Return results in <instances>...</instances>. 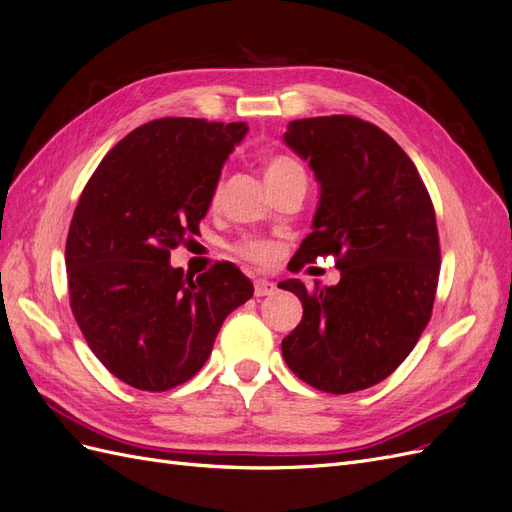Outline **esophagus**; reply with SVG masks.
<instances>
[{
    "mask_svg": "<svg viewBox=\"0 0 512 512\" xmlns=\"http://www.w3.org/2000/svg\"><path fill=\"white\" fill-rule=\"evenodd\" d=\"M254 292H256V297H271V294L277 292V286L273 282H267V280H256L254 282Z\"/></svg>",
    "mask_w": 512,
    "mask_h": 512,
    "instance_id": "obj_1",
    "label": "esophagus"
}]
</instances>
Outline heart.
I'll use <instances>...</instances> for the list:
<instances>
[{"label": "heart", "mask_w": 512, "mask_h": 512, "mask_svg": "<svg viewBox=\"0 0 512 512\" xmlns=\"http://www.w3.org/2000/svg\"><path fill=\"white\" fill-rule=\"evenodd\" d=\"M262 170H265V177H267V181H269V185H271L273 190L282 188V185L288 183L290 179L303 175L301 164L294 162L288 156H269L265 162H262ZM218 196H220V192L215 190L213 203H218ZM232 250H235V254H239L245 260L258 262V265H260V262H267L271 258V254H273L269 243L260 241V239H250V237L241 239L235 247H232Z\"/></svg>", "instance_id": "heart-1"}]
</instances>
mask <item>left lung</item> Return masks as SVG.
Returning <instances> with one entry per match:
<instances>
[{"mask_svg":"<svg viewBox=\"0 0 512 512\" xmlns=\"http://www.w3.org/2000/svg\"><path fill=\"white\" fill-rule=\"evenodd\" d=\"M286 145L320 183L312 232L294 271L335 256L342 280L297 294L303 318L282 342L294 376L318 391L346 395L389 378L431 318L440 275V239L429 192L393 138L352 115L288 123Z\"/></svg>","mask_w":512,"mask_h":512,"instance_id":"8db88e82","label":"left lung"}]
</instances>
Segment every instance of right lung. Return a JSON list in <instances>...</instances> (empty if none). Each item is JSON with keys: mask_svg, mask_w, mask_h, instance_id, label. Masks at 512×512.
I'll list each match as a JSON object with an SVG mask.
<instances>
[{"mask_svg": "<svg viewBox=\"0 0 512 512\" xmlns=\"http://www.w3.org/2000/svg\"><path fill=\"white\" fill-rule=\"evenodd\" d=\"M245 134L243 121H149L106 153L74 209L72 314L100 363L138 391H168L198 374L226 316L252 299L232 262L198 277L170 267V250L198 232Z\"/></svg>", "mask_w": 512, "mask_h": 512, "instance_id": "right-lung-1", "label": "right lung"}]
</instances>
